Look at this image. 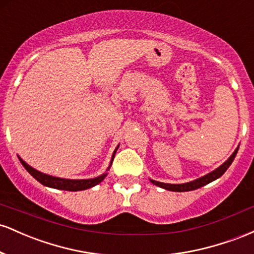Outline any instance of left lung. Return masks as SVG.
I'll return each instance as SVG.
<instances>
[{
  "instance_id": "obj_1",
  "label": "left lung",
  "mask_w": 254,
  "mask_h": 254,
  "mask_svg": "<svg viewBox=\"0 0 254 254\" xmlns=\"http://www.w3.org/2000/svg\"><path fill=\"white\" fill-rule=\"evenodd\" d=\"M239 150V147L237 149L234 150V153L230 155V157L228 160H227L226 162H224L223 165H221L220 167L216 168L215 171L210 172V173L205 174L204 177H200L198 178L196 180H192L190 183H185V184H165V183H160V182H156V180H153L150 179V182L154 184V185L159 186V188H162L165 189V190H168V191H176V192H185V191H192V190H197V189L202 188V186L206 185V184L214 182V180H216L220 178L222 174L228 170V167L230 165H232L233 160L235 159V156H237V153Z\"/></svg>"
}]
</instances>
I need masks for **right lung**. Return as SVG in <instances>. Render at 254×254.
<instances>
[{"label": "right lung", "instance_id": "obj_1", "mask_svg": "<svg viewBox=\"0 0 254 254\" xmlns=\"http://www.w3.org/2000/svg\"><path fill=\"white\" fill-rule=\"evenodd\" d=\"M117 149H118V147L116 148L115 151H113L112 159H111V164L109 166V168H107V171L110 170L111 165H112L113 157H115V154H116V151H117ZM19 160H20V162L22 164V166H24L26 170H27L28 173H30L31 176L34 178V179L38 180L40 184H43V185L48 186V188L58 189V190H65V191L87 190V189H90V188H93V186L100 184L105 179V177L107 176V173H104L97 178H93V179H80V180L78 179L77 180L76 179H64V178H57V177L49 176V174L42 173V172L34 170V168L31 167L30 165L26 164L21 157H19Z\"/></svg>", "mask_w": 254, "mask_h": 254}]
</instances>
